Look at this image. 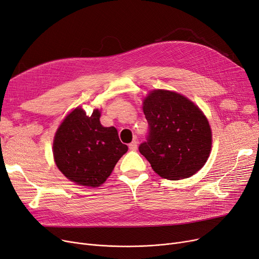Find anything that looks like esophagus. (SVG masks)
Segmentation results:
<instances>
[{
    "label": "esophagus",
    "mask_w": 259,
    "mask_h": 259,
    "mask_svg": "<svg viewBox=\"0 0 259 259\" xmlns=\"http://www.w3.org/2000/svg\"><path fill=\"white\" fill-rule=\"evenodd\" d=\"M129 149L130 150H137L138 149V141L134 140L129 144Z\"/></svg>",
    "instance_id": "esophagus-1"
}]
</instances>
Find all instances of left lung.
Returning <instances> with one entry per match:
<instances>
[{
  "label": "left lung",
  "mask_w": 259,
  "mask_h": 259,
  "mask_svg": "<svg viewBox=\"0 0 259 259\" xmlns=\"http://www.w3.org/2000/svg\"><path fill=\"white\" fill-rule=\"evenodd\" d=\"M148 134L139 150L168 180L192 177L207 160L211 131L201 110L176 92L155 90L144 100Z\"/></svg>",
  "instance_id": "left-lung-1"
}]
</instances>
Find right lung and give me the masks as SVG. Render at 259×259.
<instances>
[{
	"instance_id": "obj_1",
	"label": "right lung",
	"mask_w": 259,
	"mask_h": 259,
	"mask_svg": "<svg viewBox=\"0 0 259 259\" xmlns=\"http://www.w3.org/2000/svg\"><path fill=\"white\" fill-rule=\"evenodd\" d=\"M100 112L87 116L76 108L56 132L53 152L56 165L71 181L96 187L111 175L117 161L128 150L114 127H104Z\"/></svg>"
}]
</instances>
